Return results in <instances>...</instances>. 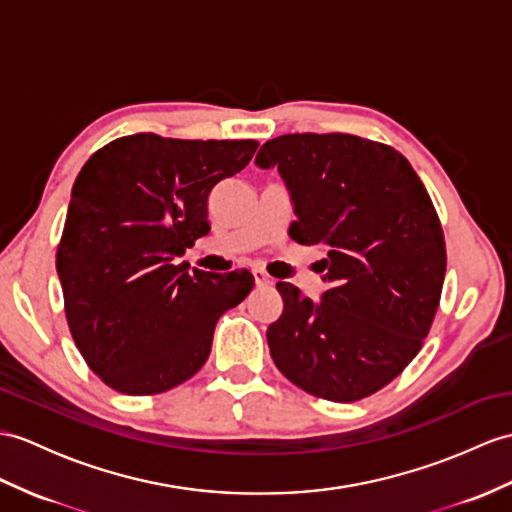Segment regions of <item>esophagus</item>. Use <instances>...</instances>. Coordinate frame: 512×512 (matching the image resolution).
I'll use <instances>...</instances> for the list:
<instances>
[{
  "label": "esophagus",
  "mask_w": 512,
  "mask_h": 512,
  "mask_svg": "<svg viewBox=\"0 0 512 512\" xmlns=\"http://www.w3.org/2000/svg\"><path fill=\"white\" fill-rule=\"evenodd\" d=\"M254 280H256V286H260V289H265V286L273 284V280L267 276L263 269H254Z\"/></svg>",
  "instance_id": "34e87169"
}]
</instances>
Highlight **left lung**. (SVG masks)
Segmentation results:
<instances>
[{
	"label": "left lung",
	"mask_w": 512,
	"mask_h": 512,
	"mask_svg": "<svg viewBox=\"0 0 512 512\" xmlns=\"http://www.w3.org/2000/svg\"><path fill=\"white\" fill-rule=\"evenodd\" d=\"M256 167L278 169L293 236L326 252L319 302L276 284L273 363L323 400H363L417 356L439 306L447 256L430 195L400 152L354 134L278 136Z\"/></svg>",
	"instance_id": "obj_1"
}]
</instances>
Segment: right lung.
Wrapping results in <instances>:
<instances>
[{"mask_svg":"<svg viewBox=\"0 0 512 512\" xmlns=\"http://www.w3.org/2000/svg\"><path fill=\"white\" fill-rule=\"evenodd\" d=\"M256 141L130 134L95 152L71 189L56 269L80 354L108 386L152 395L204 367L217 319L252 291L247 269L176 260L210 232L208 195Z\"/></svg>","mask_w":512,"mask_h":512,"instance_id":"right-lung-1","label":"right lung"}]
</instances>
